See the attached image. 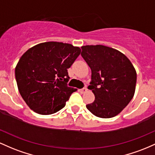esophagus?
Returning a JSON list of instances; mask_svg holds the SVG:
<instances>
[{
  "label": "esophagus",
  "instance_id": "34e87169",
  "mask_svg": "<svg viewBox=\"0 0 155 155\" xmlns=\"http://www.w3.org/2000/svg\"><path fill=\"white\" fill-rule=\"evenodd\" d=\"M87 88H86V87H84V88H81V90H80V91L81 92V93H85V92H86L87 91Z\"/></svg>",
  "mask_w": 155,
  "mask_h": 155
}]
</instances>
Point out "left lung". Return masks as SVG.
<instances>
[{"label":"left lung","instance_id":"left-lung-1","mask_svg":"<svg viewBox=\"0 0 155 155\" xmlns=\"http://www.w3.org/2000/svg\"><path fill=\"white\" fill-rule=\"evenodd\" d=\"M81 55L91 69L88 88L95 100L87 109L100 118H112L129 104L134 96L137 74L126 55L104 45L81 47Z\"/></svg>","mask_w":155,"mask_h":155}]
</instances>
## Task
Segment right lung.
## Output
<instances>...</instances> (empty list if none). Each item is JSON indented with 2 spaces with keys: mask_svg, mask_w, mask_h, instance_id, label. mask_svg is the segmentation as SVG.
I'll return each mask as SVG.
<instances>
[{
  "mask_svg": "<svg viewBox=\"0 0 155 155\" xmlns=\"http://www.w3.org/2000/svg\"><path fill=\"white\" fill-rule=\"evenodd\" d=\"M70 44L48 41L36 45L22 55L15 78L22 99L31 110L50 115L62 109L76 88L67 86L68 71L81 54Z\"/></svg>",
  "mask_w": 155,
  "mask_h": 155,
  "instance_id": "right-lung-1",
  "label": "right lung"
}]
</instances>
